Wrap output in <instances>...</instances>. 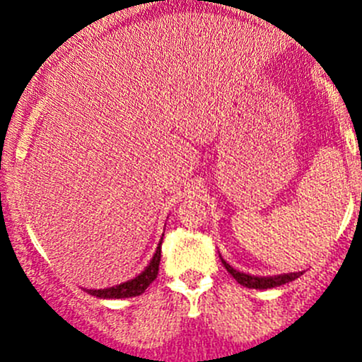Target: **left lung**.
Segmentation results:
<instances>
[{
  "instance_id": "obj_1",
  "label": "left lung",
  "mask_w": 362,
  "mask_h": 362,
  "mask_svg": "<svg viewBox=\"0 0 362 362\" xmlns=\"http://www.w3.org/2000/svg\"><path fill=\"white\" fill-rule=\"evenodd\" d=\"M222 264H224L226 269L235 276L236 282L249 287V289H272V287H279V286H284V284L293 282V280H296L299 275H301V273H286V275H275V276H252V275H245V273L236 272V269L231 268L224 259H222Z\"/></svg>"
}]
</instances>
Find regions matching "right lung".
I'll return each instance as SVG.
<instances>
[{"label": "right lung", "instance_id": "right-lung-1", "mask_svg": "<svg viewBox=\"0 0 362 362\" xmlns=\"http://www.w3.org/2000/svg\"><path fill=\"white\" fill-rule=\"evenodd\" d=\"M163 242V240H160ZM159 262H160V243L156 250L154 257L152 261L148 262L147 268L133 280H127V282L120 284V286L115 287H108V289H98V291H87L90 296H96V298H103V299H120V298H133V296H140L141 293H145L148 286L156 280L159 272Z\"/></svg>", "mask_w": 362, "mask_h": 362}]
</instances>
